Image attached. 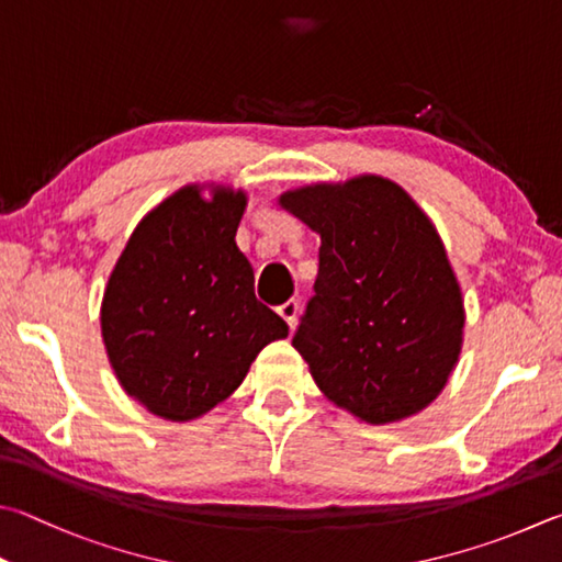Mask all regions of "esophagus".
Instances as JSON below:
<instances>
[{
    "mask_svg": "<svg viewBox=\"0 0 562 562\" xmlns=\"http://www.w3.org/2000/svg\"><path fill=\"white\" fill-rule=\"evenodd\" d=\"M278 314L282 316L284 322H288V326L290 329H294V326H297V314H300V304L294 302V300H290V302H284V304H280L278 307Z\"/></svg>",
    "mask_w": 562,
    "mask_h": 562,
    "instance_id": "obj_1",
    "label": "esophagus"
}]
</instances>
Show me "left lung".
Returning a JSON list of instances; mask_svg holds the SVG:
<instances>
[{
    "mask_svg": "<svg viewBox=\"0 0 562 562\" xmlns=\"http://www.w3.org/2000/svg\"><path fill=\"white\" fill-rule=\"evenodd\" d=\"M319 233V272L292 346L319 391L369 425L442 393L462 351L464 302L442 238L395 181L363 175L284 191Z\"/></svg>",
    "mask_w": 562,
    "mask_h": 562,
    "instance_id": "left-lung-1",
    "label": "left lung"
}]
</instances>
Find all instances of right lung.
I'll return each instance as SVG.
<instances>
[{
    "instance_id": "1",
    "label": "right lung",
    "mask_w": 562,
    "mask_h": 562,
    "mask_svg": "<svg viewBox=\"0 0 562 562\" xmlns=\"http://www.w3.org/2000/svg\"><path fill=\"white\" fill-rule=\"evenodd\" d=\"M189 183L132 231L110 272L100 329L112 371L151 415L189 423L236 391L265 346L288 336L255 300L236 246L246 191Z\"/></svg>"
}]
</instances>
